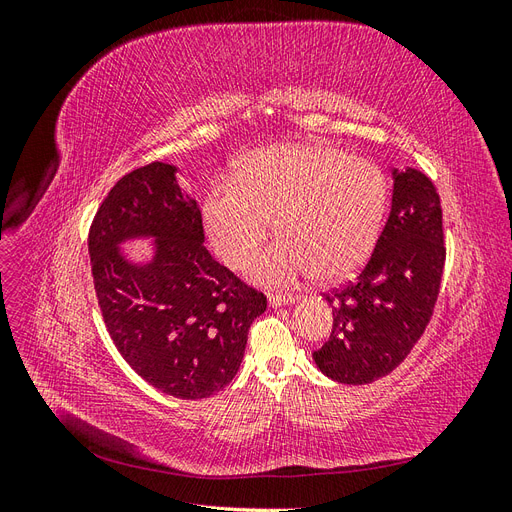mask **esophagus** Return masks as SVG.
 Wrapping results in <instances>:
<instances>
[{
	"label": "esophagus",
	"mask_w": 512,
	"mask_h": 512,
	"mask_svg": "<svg viewBox=\"0 0 512 512\" xmlns=\"http://www.w3.org/2000/svg\"><path fill=\"white\" fill-rule=\"evenodd\" d=\"M267 301H269V305H271V307H280V305L294 303V297H292V294H273V292H269Z\"/></svg>",
	"instance_id": "1"
}]
</instances>
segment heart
Wrapping results in <instances>:
<instances>
[{
    "label": "heart",
    "mask_w": 512,
    "mask_h": 512,
    "mask_svg": "<svg viewBox=\"0 0 512 512\" xmlns=\"http://www.w3.org/2000/svg\"><path fill=\"white\" fill-rule=\"evenodd\" d=\"M386 205L389 181L378 164L322 143L273 145L250 153L235 179L211 185L203 224L213 252L239 269L275 220L282 237L250 267L254 280L286 286L314 273L335 282L374 252Z\"/></svg>",
    "instance_id": "1"
}]
</instances>
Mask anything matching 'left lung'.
<instances>
[{"instance_id":"8db88e82","label":"left lung","mask_w":512,"mask_h":512,"mask_svg":"<svg viewBox=\"0 0 512 512\" xmlns=\"http://www.w3.org/2000/svg\"><path fill=\"white\" fill-rule=\"evenodd\" d=\"M446 260L442 207L416 168L393 170V205L374 254L354 282L324 294L331 337L314 352L324 376L369 384L406 359L436 307Z\"/></svg>"}]
</instances>
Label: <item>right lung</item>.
<instances>
[{
    "label": "right lung",
    "instance_id": "1",
    "mask_svg": "<svg viewBox=\"0 0 512 512\" xmlns=\"http://www.w3.org/2000/svg\"><path fill=\"white\" fill-rule=\"evenodd\" d=\"M177 168L153 162L121 177L89 228L91 275L108 335L153 389L211 397L237 376L247 331L267 297L215 260L196 200ZM157 239V256L134 266L118 243Z\"/></svg>",
    "mask_w": 512,
    "mask_h": 512
}]
</instances>
